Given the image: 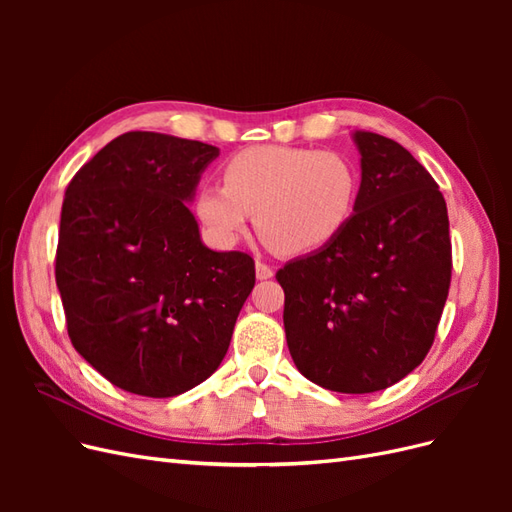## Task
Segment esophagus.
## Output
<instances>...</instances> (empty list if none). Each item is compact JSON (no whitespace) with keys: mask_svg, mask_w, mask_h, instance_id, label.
Returning a JSON list of instances; mask_svg holds the SVG:
<instances>
[{"mask_svg":"<svg viewBox=\"0 0 512 512\" xmlns=\"http://www.w3.org/2000/svg\"><path fill=\"white\" fill-rule=\"evenodd\" d=\"M256 277L258 280H269V277H273V269L269 265H265V262H256Z\"/></svg>","mask_w":512,"mask_h":512,"instance_id":"34e87169","label":"esophagus"}]
</instances>
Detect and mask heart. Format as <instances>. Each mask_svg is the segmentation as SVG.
I'll return each mask as SVG.
<instances>
[{
    "instance_id": "1",
    "label": "heart",
    "mask_w": 512,
    "mask_h": 512,
    "mask_svg": "<svg viewBox=\"0 0 512 512\" xmlns=\"http://www.w3.org/2000/svg\"><path fill=\"white\" fill-rule=\"evenodd\" d=\"M222 177L224 188L203 185L194 198L198 222L222 247L235 245L256 213L267 245L314 254L342 235L359 205V168L337 151L247 147L224 164Z\"/></svg>"
}]
</instances>
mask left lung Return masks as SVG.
<instances>
[{
	"label": "left lung",
	"mask_w": 512,
	"mask_h": 512,
	"mask_svg": "<svg viewBox=\"0 0 512 512\" xmlns=\"http://www.w3.org/2000/svg\"><path fill=\"white\" fill-rule=\"evenodd\" d=\"M361 192L331 245L277 271L294 365L322 389L374 393L423 363L451 286L448 213L408 149L354 130Z\"/></svg>",
	"instance_id": "left-lung-1"
}]
</instances>
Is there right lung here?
Here are the masks:
<instances>
[{
    "instance_id": "1",
    "label": "right lung",
    "mask_w": 512,
    "mask_h": 512,
    "mask_svg": "<svg viewBox=\"0 0 512 512\" xmlns=\"http://www.w3.org/2000/svg\"><path fill=\"white\" fill-rule=\"evenodd\" d=\"M220 149L128 132L70 181L55 280L72 346L123 391L175 397L220 367L256 282L254 260L215 252L190 211Z\"/></svg>"
}]
</instances>
